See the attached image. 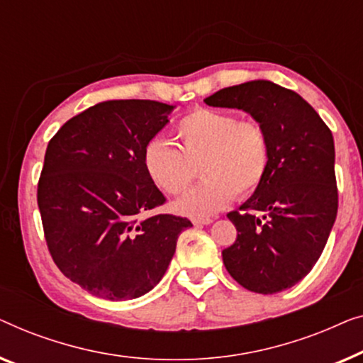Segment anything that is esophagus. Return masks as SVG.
I'll return each instance as SVG.
<instances>
[{
    "mask_svg": "<svg viewBox=\"0 0 363 363\" xmlns=\"http://www.w3.org/2000/svg\"><path fill=\"white\" fill-rule=\"evenodd\" d=\"M213 220L211 217H194L192 223L194 225H211Z\"/></svg>",
    "mask_w": 363,
    "mask_h": 363,
    "instance_id": "obj_1",
    "label": "esophagus"
}]
</instances>
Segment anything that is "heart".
<instances>
[{
    "instance_id": "b5f03b06",
    "label": "heart",
    "mask_w": 363,
    "mask_h": 363,
    "mask_svg": "<svg viewBox=\"0 0 363 363\" xmlns=\"http://www.w3.org/2000/svg\"><path fill=\"white\" fill-rule=\"evenodd\" d=\"M174 135L181 151L164 140H152L143 155V166L161 192L177 196L192 181L194 166L201 164L206 181L176 202L177 212L191 217L213 216L237 194H253L267 177L272 145L258 121L196 108L177 121Z\"/></svg>"
}]
</instances>
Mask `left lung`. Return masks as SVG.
<instances>
[{
    "label": "left lung",
    "mask_w": 363,
    "mask_h": 363,
    "mask_svg": "<svg viewBox=\"0 0 363 363\" xmlns=\"http://www.w3.org/2000/svg\"><path fill=\"white\" fill-rule=\"evenodd\" d=\"M203 101L248 113L272 145L262 186L227 216L238 235L222 252L223 264L253 293L293 288L319 259L337 217L333 133L303 96L269 80L227 86Z\"/></svg>",
    "instance_id": "obj_1"
}]
</instances>
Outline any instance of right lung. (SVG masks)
Segmentation results:
<instances>
[{
    "instance_id": "1",
    "label": "right lung",
    "mask_w": 363,
    "mask_h": 363,
    "mask_svg": "<svg viewBox=\"0 0 363 363\" xmlns=\"http://www.w3.org/2000/svg\"><path fill=\"white\" fill-rule=\"evenodd\" d=\"M174 105L106 100L70 118L49 141L38 206L52 259L96 298L136 299L164 277L184 217L146 216L164 203L143 155Z\"/></svg>"
}]
</instances>
